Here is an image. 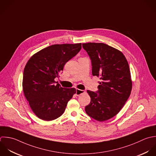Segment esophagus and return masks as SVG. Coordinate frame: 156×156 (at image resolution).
<instances>
[{
    "label": "esophagus",
    "instance_id": "34e87169",
    "mask_svg": "<svg viewBox=\"0 0 156 156\" xmlns=\"http://www.w3.org/2000/svg\"><path fill=\"white\" fill-rule=\"evenodd\" d=\"M84 92H85V91L83 90H80V89H76V95L77 96H79V95H80L81 94H84Z\"/></svg>",
    "mask_w": 156,
    "mask_h": 156
}]
</instances>
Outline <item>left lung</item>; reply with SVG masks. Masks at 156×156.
Returning <instances> with one entry per match:
<instances>
[{
	"label": "left lung",
	"instance_id": "obj_1",
	"mask_svg": "<svg viewBox=\"0 0 156 156\" xmlns=\"http://www.w3.org/2000/svg\"><path fill=\"white\" fill-rule=\"evenodd\" d=\"M83 47L91 59L93 76L101 80L98 92L87 90L91 100L85 111L98 122L106 121L120 111L131 94L129 64L122 51L106 44L84 43Z\"/></svg>",
	"mask_w": 156,
	"mask_h": 156
}]
</instances>
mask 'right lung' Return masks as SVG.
<instances>
[{"label":"right lung","instance_id":"right-lung-1","mask_svg":"<svg viewBox=\"0 0 156 156\" xmlns=\"http://www.w3.org/2000/svg\"><path fill=\"white\" fill-rule=\"evenodd\" d=\"M81 48V43L52 45L34 54L27 62L23 91L32 111L40 119L51 121L59 117L76 94L75 88L62 87L55 78L59 77L66 63Z\"/></svg>","mask_w":156,"mask_h":156}]
</instances>
